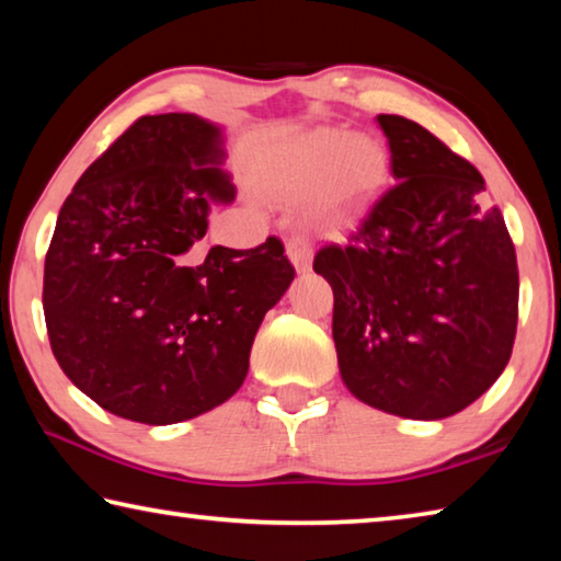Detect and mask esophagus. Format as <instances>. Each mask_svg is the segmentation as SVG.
I'll use <instances>...</instances> for the list:
<instances>
[{"label":"esophagus","instance_id":"34e87169","mask_svg":"<svg viewBox=\"0 0 561 561\" xmlns=\"http://www.w3.org/2000/svg\"><path fill=\"white\" fill-rule=\"evenodd\" d=\"M287 257L294 262L299 274L309 272L311 267V240L304 232L291 234L287 240Z\"/></svg>","mask_w":561,"mask_h":561}]
</instances>
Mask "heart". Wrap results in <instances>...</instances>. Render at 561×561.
<instances>
[{"mask_svg": "<svg viewBox=\"0 0 561 561\" xmlns=\"http://www.w3.org/2000/svg\"><path fill=\"white\" fill-rule=\"evenodd\" d=\"M383 173V150L374 140L354 138L346 130H319L294 150L282 165L279 187L301 197L324 185L321 215L339 220L354 207Z\"/></svg>", "mask_w": 561, "mask_h": 561, "instance_id": "1", "label": "heart"}]
</instances>
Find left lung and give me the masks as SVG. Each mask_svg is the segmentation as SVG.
I'll list each match as a JSON object with an SVG mask.
<instances>
[{"label": "left lung", "mask_w": 561, "mask_h": 561, "mask_svg": "<svg viewBox=\"0 0 561 561\" xmlns=\"http://www.w3.org/2000/svg\"><path fill=\"white\" fill-rule=\"evenodd\" d=\"M396 183L360 213L314 272L334 289L341 378L378 411L438 421L505 371L519 272L507 225L485 210L478 168L421 123L381 113Z\"/></svg>", "instance_id": "obj_1"}]
</instances>
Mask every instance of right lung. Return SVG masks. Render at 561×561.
Returning <instances> with one entry per match:
<instances>
[{
    "label": "right lung",
    "instance_id": "obj_1",
    "mask_svg": "<svg viewBox=\"0 0 561 561\" xmlns=\"http://www.w3.org/2000/svg\"><path fill=\"white\" fill-rule=\"evenodd\" d=\"M220 130L144 116L87 168L44 262V319L61 371L108 413L170 425L242 386L267 311L294 279L279 237L201 250L210 201L230 203Z\"/></svg>",
    "mask_w": 561,
    "mask_h": 561
}]
</instances>
